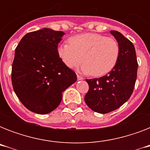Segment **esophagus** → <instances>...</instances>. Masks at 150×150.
<instances>
[{"label": "esophagus", "mask_w": 150, "mask_h": 150, "mask_svg": "<svg viewBox=\"0 0 150 150\" xmlns=\"http://www.w3.org/2000/svg\"><path fill=\"white\" fill-rule=\"evenodd\" d=\"M77 79H78V80H79V81H81V80H83V78L81 77V76H80V75H77Z\"/></svg>", "instance_id": "esophagus-1"}]
</instances>
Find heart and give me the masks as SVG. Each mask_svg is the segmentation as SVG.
<instances>
[{"mask_svg": "<svg viewBox=\"0 0 150 150\" xmlns=\"http://www.w3.org/2000/svg\"><path fill=\"white\" fill-rule=\"evenodd\" d=\"M69 42L57 47L59 58L68 68H76L83 61L82 72L99 77L110 72L117 62L120 48L112 37L89 33L72 36Z\"/></svg>", "mask_w": 150, "mask_h": 150, "instance_id": "1", "label": "heart"}]
</instances>
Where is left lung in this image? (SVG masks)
I'll list each match as a JSON object with an SVG mask.
<instances>
[{
	"instance_id": "obj_1",
	"label": "left lung",
	"mask_w": 150,
	"mask_h": 150,
	"mask_svg": "<svg viewBox=\"0 0 150 150\" xmlns=\"http://www.w3.org/2000/svg\"><path fill=\"white\" fill-rule=\"evenodd\" d=\"M120 48L117 62L108 74L86 79L89 89L85 102L93 111L107 114L119 108L130 98L137 78L138 63L133 43L117 31H110Z\"/></svg>"
}]
</instances>
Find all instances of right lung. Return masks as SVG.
Segmentation results:
<instances>
[{
	"label": "right lung",
	"instance_id": "right-lung-1",
	"mask_svg": "<svg viewBox=\"0 0 150 150\" xmlns=\"http://www.w3.org/2000/svg\"><path fill=\"white\" fill-rule=\"evenodd\" d=\"M64 33L43 28L25 34L17 46L12 64L14 91L30 111L46 114L58 107L62 93L77 81L57 55Z\"/></svg>",
	"mask_w": 150,
	"mask_h": 150
}]
</instances>
